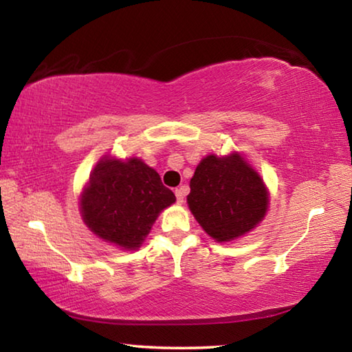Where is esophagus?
<instances>
[{"mask_svg": "<svg viewBox=\"0 0 352 352\" xmlns=\"http://www.w3.org/2000/svg\"><path fill=\"white\" fill-rule=\"evenodd\" d=\"M186 194H188V186H180V188L175 189V197H177L178 204H183V200H184V197H186Z\"/></svg>", "mask_w": 352, "mask_h": 352, "instance_id": "esophagus-1", "label": "esophagus"}]
</instances>
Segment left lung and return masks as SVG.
I'll list each match as a JSON object with an SVG mask.
<instances>
[{"instance_id":"1","label":"left lung","mask_w":352,"mask_h":352,"mask_svg":"<svg viewBox=\"0 0 352 352\" xmlns=\"http://www.w3.org/2000/svg\"><path fill=\"white\" fill-rule=\"evenodd\" d=\"M189 210L217 242L253 230L265 216L269 194L258 172L237 153L208 155L190 178Z\"/></svg>"}]
</instances>
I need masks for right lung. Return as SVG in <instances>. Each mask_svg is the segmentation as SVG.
I'll return each mask as SVG.
<instances>
[{"instance_id": "1", "label": "right lung", "mask_w": 352, "mask_h": 352, "mask_svg": "<svg viewBox=\"0 0 352 352\" xmlns=\"http://www.w3.org/2000/svg\"><path fill=\"white\" fill-rule=\"evenodd\" d=\"M175 201L157 170L138 158H104L82 194L83 222L100 239L122 248H138L160 211Z\"/></svg>"}]
</instances>
